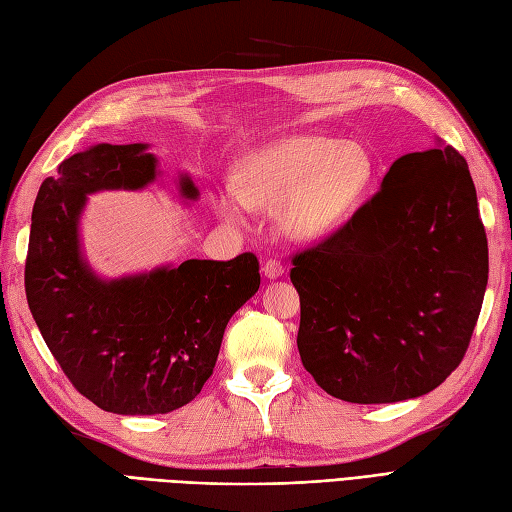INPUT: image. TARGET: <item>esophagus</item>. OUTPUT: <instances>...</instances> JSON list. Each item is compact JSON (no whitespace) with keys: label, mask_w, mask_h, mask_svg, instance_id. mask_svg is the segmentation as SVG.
<instances>
[{"label":"esophagus","mask_w":512,"mask_h":512,"mask_svg":"<svg viewBox=\"0 0 512 512\" xmlns=\"http://www.w3.org/2000/svg\"><path fill=\"white\" fill-rule=\"evenodd\" d=\"M262 271H265V275H267L269 280H275V278H280V275L284 273V265H282L278 258H269L265 262V267H262Z\"/></svg>","instance_id":"obj_1"}]
</instances>
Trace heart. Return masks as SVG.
Returning <instances> with one entry per match:
<instances>
[{"instance_id":"1","label":"heart","mask_w":512,"mask_h":512,"mask_svg":"<svg viewBox=\"0 0 512 512\" xmlns=\"http://www.w3.org/2000/svg\"><path fill=\"white\" fill-rule=\"evenodd\" d=\"M375 178V161L355 142L299 135L247 155L232 172V193L254 209L275 206V222L293 241H319L359 209ZM237 215L233 198L222 200Z\"/></svg>"}]
</instances>
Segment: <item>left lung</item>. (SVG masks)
I'll return each instance as SVG.
<instances>
[{"label":"left lung","instance_id":"1","mask_svg":"<svg viewBox=\"0 0 512 512\" xmlns=\"http://www.w3.org/2000/svg\"><path fill=\"white\" fill-rule=\"evenodd\" d=\"M487 280L467 161L441 142L403 155L347 224L293 258L301 364L347 403L428 394L461 364Z\"/></svg>","mask_w":512,"mask_h":512}]
</instances>
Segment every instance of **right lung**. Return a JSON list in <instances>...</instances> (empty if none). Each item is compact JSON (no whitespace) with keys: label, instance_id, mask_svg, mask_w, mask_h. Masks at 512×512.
Returning a JSON list of instances; mask_svg holds the SVG:
<instances>
[{"label":"right lung","instance_id":"obj_1","mask_svg":"<svg viewBox=\"0 0 512 512\" xmlns=\"http://www.w3.org/2000/svg\"><path fill=\"white\" fill-rule=\"evenodd\" d=\"M155 178L148 144H96L64 159L38 189L25 258L27 306L49 351L79 394L120 416L191 403L213 375L230 316L260 286L250 252L118 280L90 269L79 243L90 193L144 189ZM178 189L200 196L187 174Z\"/></svg>","mask_w":512,"mask_h":512}]
</instances>
